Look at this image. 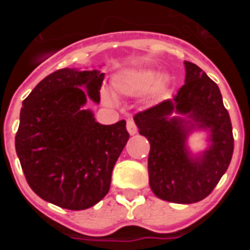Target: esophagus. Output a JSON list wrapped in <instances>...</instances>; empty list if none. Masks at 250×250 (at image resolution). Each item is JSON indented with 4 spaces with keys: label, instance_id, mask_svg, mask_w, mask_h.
<instances>
[{
    "label": "esophagus",
    "instance_id": "esophagus-1",
    "mask_svg": "<svg viewBox=\"0 0 250 250\" xmlns=\"http://www.w3.org/2000/svg\"><path fill=\"white\" fill-rule=\"evenodd\" d=\"M126 129L127 131H129L130 135H134V134H136V131H138V127H136L135 123H134L132 119H127L126 120Z\"/></svg>",
    "mask_w": 250,
    "mask_h": 250
}]
</instances>
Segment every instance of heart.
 <instances>
[{"label": "heart", "instance_id": "b5f03b06", "mask_svg": "<svg viewBox=\"0 0 250 250\" xmlns=\"http://www.w3.org/2000/svg\"><path fill=\"white\" fill-rule=\"evenodd\" d=\"M155 74L151 70L145 68H125L115 75L112 85L115 91L123 95H138L147 90V99L155 100L159 98L167 85V77L160 75L155 82ZM104 98L107 103H114V99L110 94H104Z\"/></svg>", "mask_w": 250, "mask_h": 250}]
</instances>
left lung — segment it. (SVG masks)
<instances>
[{
	"label": "left lung",
	"instance_id": "obj_1",
	"mask_svg": "<svg viewBox=\"0 0 250 250\" xmlns=\"http://www.w3.org/2000/svg\"><path fill=\"white\" fill-rule=\"evenodd\" d=\"M185 83L174 100L163 101L134 116L139 134L150 143L147 167L152 193L178 204L207 198L228 169L234 150L231 121L218 85L195 63L185 61ZM174 109L189 114L196 124L187 128L181 119L167 121ZM195 126L210 129L213 143L199 159L190 158L185 147L187 132Z\"/></svg>",
	"mask_w": 250,
	"mask_h": 250
}]
</instances>
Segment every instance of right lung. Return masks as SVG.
<instances>
[{"label":"right lung","instance_id":"obj_1","mask_svg":"<svg viewBox=\"0 0 250 250\" xmlns=\"http://www.w3.org/2000/svg\"><path fill=\"white\" fill-rule=\"evenodd\" d=\"M103 81L96 70L62 68L22 103L15 146L27 184L40 198L68 210L94 207L109 193L114 165L129 140L125 120L101 125L81 110L86 95L100 103Z\"/></svg>","mask_w":250,"mask_h":250}]
</instances>
